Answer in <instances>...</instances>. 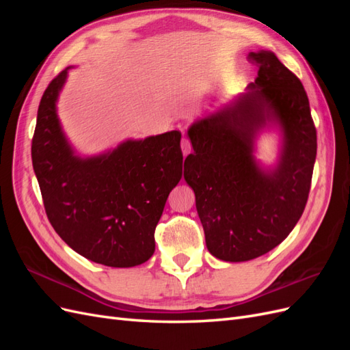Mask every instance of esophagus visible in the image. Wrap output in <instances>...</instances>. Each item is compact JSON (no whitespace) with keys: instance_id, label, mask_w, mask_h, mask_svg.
I'll list each match as a JSON object with an SVG mask.
<instances>
[{"instance_id":"34e87169","label":"esophagus","mask_w":350,"mask_h":350,"mask_svg":"<svg viewBox=\"0 0 350 350\" xmlns=\"http://www.w3.org/2000/svg\"><path fill=\"white\" fill-rule=\"evenodd\" d=\"M181 149H183L184 156H187L189 153V150H191V146H189V142H188V139H187L185 135L183 137V140H181Z\"/></svg>"}]
</instances>
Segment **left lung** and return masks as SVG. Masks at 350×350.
<instances>
[{
	"instance_id": "1",
	"label": "left lung",
	"mask_w": 350,
	"mask_h": 350,
	"mask_svg": "<svg viewBox=\"0 0 350 350\" xmlns=\"http://www.w3.org/2000/svg\"><path fill=\"white\" fill-rule=\"evenodd\" d=\"M256 81L234 102L188 129L194 152L184 178L194 189L206 245L219 260L239 262L269 252L288 237L308 200L317 131L301 80L271 51L250 52ZM276 124L282 133L278 163L253 157L256 135Z\"/></svg>"
}]
</instances>
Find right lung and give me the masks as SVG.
<instances>
[{
	"instance_id": "right-lung-1",
	"label": "right lung",
	"mask_w": 350,
	"mask_h": 350,
	"mask_svg": "<svg viewBox=\"0 0 350 350\" xmlns=\"http://www.w3.org/2000/svg\"><path fill=\"white\" fill-rule=\"evenodd\" d=\"M70 67L38 109L31 162L52 228L70 248L109 267H134L154 252V229L183 176L181 133L126 140L92 157L74 153L57 115Z\"/></svg>"
}]
</instances>
